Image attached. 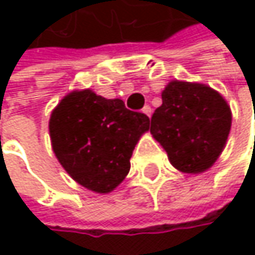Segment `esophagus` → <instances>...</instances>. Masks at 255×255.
<instances>
[{
  "label": "esophagus",
  "mask_w": 255,
  "mask_h": 255,
  "mask_svg": "<svg viewBox=\"0 0 255 255\" xmlns=\"http://www.w3.org/2000/svg\"><path fill=\"white\" fill-rule=\"evenodd\" d=\"M141 112H143L144 115H147V117L150 118V115H152V108H150V106H144V108L141 109Z\"/></svg>",
  "instance_id": "obj_1"
}]
</instances>
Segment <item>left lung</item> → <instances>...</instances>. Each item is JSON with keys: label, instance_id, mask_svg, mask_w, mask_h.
Listing matches in <instances>:
<instances>
[{"label": "left lung", "instance_id": "left-lung-1", "mask_svg": "<svg viewBox=\"0 0 255 255\" xmlns=\"http://www.w3.org/2000/svg\"><path fill=\"white\" fill-rule=\"evenodd\" d=\"M232 112L220 93L205 84L171 81L153 112L150 132L178 171H207L225 149Z\"/></svg>", "mask_w": 255, "mask_h": 255}]
</instances>
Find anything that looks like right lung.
<instances>
[{
  "label": "right lung",
  "instance_id": "right-lung-1",
  "mask_svg": "<svg viewBox=\"0 0 255 255\" xmlns=\"http://www.w3.org/2000/svg\"><path fill=\"white\" fill-rule=\"evenodd\" d=\"M53 150L81 186L112 192L128 174L129 158L149 118L128 111L123 100L105 99L91 90L65 96L50 117Z\"/></svg>",
  "mask_w": 255,
  "mask_h": 255
}]
</instances>
